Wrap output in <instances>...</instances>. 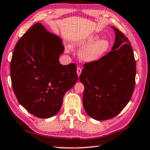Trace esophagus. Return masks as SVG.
Here are the masks:
<instances>
[{"label":"esophagus","instance_id":"1","mask_svg":"<svg viewBox=\"0 0 150 150\" xmlns=\"http://www.w3.org/2000/svg\"><path fill=\"white\" fill-rule=\"evenodd\" d=\"M81 71H82V69H81V68H80V67H78V68H77V74H78V76H79L80 74H81Z\"/></svg>","mask_w":150,"mask_h":150}]
</instances>
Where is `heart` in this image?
<instances>
[{
    "label": "heart",
    "instance_id": "obj_1",
    "mask_svg": "<svg viewBox=\"0 0 150 150\" xmlns=\"http://www.w3.org/2000/svg\"><path fill=\"white\" fill-rule=\"evenodd\" d=\"M99 38L97 34H92L74 44V46H83L79 52V56L83 62H95L99 60L108 52L110 47L109 40L105 38L98 40Z\"/></svg>",
    "mask_w": 150,
    "mask_h": 150
}]
</instances>
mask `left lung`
<instances>
[{"instance_id":"1","label":"left lung","mask_w":150,"mask_h":150,"mask_svg":"<svg viewBox=\"0 0 150 150\" xmlns=\"http://www.w3.org/2000/svg\"><path fill=\"white\" fill-rule=\"evenodd\" d=\"M111 52L93 63L84 65L79 76L85 90L84 109L96 120L118 115L129 103L135 86L136 60L129 39L118 28Z\"/></svg>"}]
</instances>
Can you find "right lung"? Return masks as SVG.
Segmentation results:
<instances>
[{
    "label": "right lung",
    "instance_id": "add662e5",
    "mask_svg": "<svg viewBox=\"0 0 150 150\" xmlns=\"http://www.w3.org/2000/svg\"><path fill=\"white\" fill-rule=\"evenodd\" d=\"M64 51L60 37L38 23L25 33L14 47L10 65L14 93L32 115L49 118L60 111L65 93L78 81L76 65H63Z\"/></svg>",
    "mask_w": 150,
    "mask_h": 150
}]
</instances>
